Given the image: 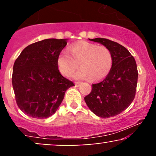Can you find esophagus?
I'll list each match as a JSON object with an SVG mask.
<instances>
[{"label": "esophagus", "instance_id": "obj_1", "mask_svg": "<svg viewBox=\"0 0 156 156\" xmlns=\"http://www.w3.org/2000/svg\"><path fill=\"white\" fill-rule=\"evenodd\" d=\"M80 83H81L80 82H76V83H75V85H76V87H79Z\"/></svg>", "mask_w": 156, "mask_h": 156}]
</instances>
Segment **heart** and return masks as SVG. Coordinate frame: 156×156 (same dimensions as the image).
<instances>
[{
  "label": "heart",
  "mask_w": 156,
  "mask_h": 156,
  "mask_svg": "<svg viewBox=\"0 0 156 156\" xmlns=\"http://www.w3.org/2000/svg\"><path fill=\"white\" fill-rule=\"evenodd\" d=\"M63 51L57 57V65L62 75L70 76L80 67L73 78L77 80L91 78L99 80L105 78L112 67L113 58L109 50L105 46H98L87 42L77 43Z\"/></svg>",
  "instance_id": "b5f03b06"
}]
</instances>
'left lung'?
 I'll list each match as a JSON object with an SVG mask.
<instances>
[{
	"label": "left lung",
	"mask_w": 156,
	"mask_h": 156,
	"mask_svg": "<svg viewBox=\"0 0 156 156\" xmlns=\"http://www.w3.org/2000/svg\"><path fill=\"white\" fill-rule=\"evenodd\" d=\"M89 39L108 48L112 55L113 64L106 78L92 84V91L84 101L99 117H114L133 101L138 80L136 63L130 52L117 42L104 38Z\"/></svg>",
	"instance_id": "left-lung-1"
}]
</instances>
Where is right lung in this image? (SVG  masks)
Returning <instances> with one entry per match:
<instances>
[{
	"label": "right lung",
	"instance_id": "obj_1",
	"mask_svg": "<svg viewBox=\"0 0 156 156\" xmlns=\"http://www.w3.org/2000/svg\"><path fill=\"white\" fill-rule=\"evenodd\" d=\"M67 39H47L27 46L15 61L12 86L17 104L29 117L54 114L65 92L74 83L61 75L57 57Z\"/></svg>",
	"mask_w": 156,
	"mask_h": 156
}]
</instances>
